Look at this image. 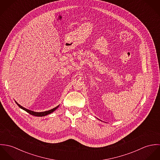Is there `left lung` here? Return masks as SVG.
<instances>
[{
    "instance_id": "left-lung-1",
    "label": "left lung",
    "mask_w": 160,
    "mask_h": 160,
    "mask_svg": "<svg viewBox=\"0 0 160 160\" xmlns=\"http://www.w3.org/2000/svg\"><path fill=\"white\" fill-rule=\"evenodd\" d=\"M100 121H101V120H100Z\"/></svg>"
}]
</instances>
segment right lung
<instances>
[{"label":"right lung","mask_w":160,"mask_h":160,"mask_svg":"<svg viewBox=\"0 0 160 160\" xmlns=\"http://www.w3.org/2000/svg\"><path fill=\"white\" fill-rule=\"evenodd\" d=\"M15 103L17 104V105L22 109H23V110L26 111V112H28V113H29L31 115H33V116H45L47 114H50L52 113H53L54 111H55L59 107V105H58L57 107H55L54 108H52L50 110H48V111H46V112H33V111H31L30 110H28V109H26L24 107H23L22 106H21L20 104H18L16 101H15Z\"/></svg>","instance_id":"right-lung-1"}]
</instances>
